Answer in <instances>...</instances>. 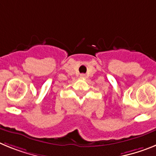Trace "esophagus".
I'll return each mask as SVG.
<instances>
[{"label":"esophagus","instance_id":"esophagus-1","mask_svg":"<svg viewBox=\"0 0 156 156\" xmlns=\"http://www.w3.org/2000/svg\"><path fill=\"white\" fill-rule=\"evenodd\" d=\"M83 77H85V75H83H83H81V78H83Z\"/></svg>","mask_w":156,"mask_h":156}]
</instances>
